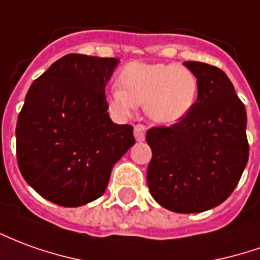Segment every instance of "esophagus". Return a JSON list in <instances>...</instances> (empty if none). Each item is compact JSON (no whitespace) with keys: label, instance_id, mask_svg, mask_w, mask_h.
<instances>
[{"label":"esophagus","instance_id":"esophagus-1","mask_svg":"<svg viewBox=\"0 0 260 260\" xmlns=\"http://www.w3.org/2000/svg\"><path fill=\"white\" fill-rule=\"evenodd\" d=\"M134 135H135V139L138 142H142L145 139V135H146V126L142 124H136L135 128H134Z\"/></svg>","mask_w":260,"mask_h":260}]
</instances>
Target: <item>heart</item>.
<instances>
[{
    "instance_id": "obj_1",
    "label": "heart",
    "mask_w": 260,
    "mask_h": 260,
    "mask_svg": "<svg viewBox=\"0 0 260 260\" xmlns=\"http://www.w3.org/2000/svg\"><path fill=\"white\" fill-rule=\"evenodd\" d=\"M112 86L107 100L114 112L126 117L145 104L149 117L160 124L179 121L193 108L199 90L196 74L183 64L131 61Z\"/></svg>"
}]
</instances>
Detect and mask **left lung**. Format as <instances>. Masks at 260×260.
I'll use <instances>...</instances> for the list:
<instances>
[{
  "instance_id": "1",
  "label": "left lung",
  "mask_w": 260,
  "mask_h": 260,
  "mask_svg": "<svg viewBox=\"0 0 260 260\" xmlns=\"http://www.w3.org/2000/svg\"><path fill=\"white\" fill-rule=\"evenodd\" d=\"M197 77L193 108L170 126L146 132L152 149L148 187L161 207L180 214L219 206L235 190L249 157L246 110L218 67L184 61Z\"/></svg>"
}]
</instances>
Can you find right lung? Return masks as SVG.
I'll return each mask as SVG.
<instances>
[{"instance_id":"obj_1","label":"right lung","mask_w":260,"mask_h":260,"mask_svg":"<svg viewBox=\"0 0 260 260\" xmlns=\"http://www.w3.org/2000/svg\"><path fill=\"white\" fill-rule=\"evenodd\" d=\"M119 60L66 54L34 81L16 122V159L43 199L80 207L104 194L110 174L135 143L114 124L105 86Z\"/></svg>"}]
</instances>
